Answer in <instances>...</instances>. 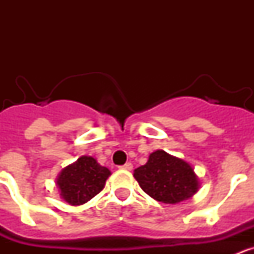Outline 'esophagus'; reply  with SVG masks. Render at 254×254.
I'll list each match as a JSON object with an SVG mask.
<instances>
[{
  "instance_id": "esophagus-1",
  "label": "esophagus",
  "mask_w": 254,
  "mask_h": 254,
  "mask_svg": "<svg viewBox=\"0 0 254 254\" xmlns=\"http://www.w3.org/2000/svg\"><path fill=\"white\" fill-rule=\"evenodd\" d=\"M121 169H126V170H131L132 169V164L131 163H126L125 165H121Z\"/></svg>"
}]
</instances>
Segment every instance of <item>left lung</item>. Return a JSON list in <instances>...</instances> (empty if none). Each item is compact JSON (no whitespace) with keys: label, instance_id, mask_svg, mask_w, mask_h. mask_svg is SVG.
Listing matches in <instances>:
<instances>
[{"label":"left lung","instance_id":"left-lung-1","mask_svg":"<svg viewBox=\"0 0 254 254\" xmlns=\"http://www.w3.org/2000/svg\"><path fill=\"white\" fill-rule=\"evenodd\" d=\"M133 177L145 193L163 203H178L193 196L198 181L190 164L163 150L152 152Z\"/></svg>","mask_w":254,"mask_h":254}]
</instances>
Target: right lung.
<instances>
[{
  "instance_id": "right-lung-1",
  "label": "right lung",
  "mask_w": 254,
  "mask_h": 254,
  "mask_svg": "<svg viewBox=\"0 0 254 254\" xmlns=\"http://www.w3.org/2000/svg\"><path fill=\"white\" fill-rule=\"evenodd\" d=\"M111 170L91 156H81L61 172L57 185L61 196L69 205H82L104 188Z\"/></svg>"
}]
</instances>
